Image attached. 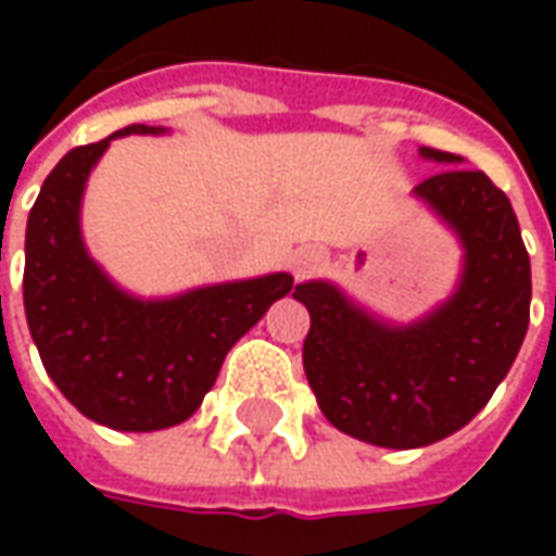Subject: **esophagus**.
Returning a JSON list of instances; mask_svg holds the SVG:
<instances>
[{
  "mask_svg": "<svg viewBox=\"0 0 556 556\" xmlns=\"http://www.w3.org/2000/svg\"><path fill=\"white\" fill-rule=\"evenodd\" d=\"M321 265H325V253H321L318 247H298V250L289 255V270L298 279L309 277V274H315Z\"/></svg>",
  "mask_w": 556,
  "mask_h": 556,
  "instance_id": "obj_1",
  "label": "esophagus"
}]
</instances>
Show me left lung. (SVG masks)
I'll return each instance as SVG.
<instances>
[{
	"instance_id": "obj_1",
	"label": "left lung",
	"mask_w": 556,
	"mask_h": 556,
	"mask_svg": "<svg viewBox=\"0 0 556 556\" xmlns=\"http://www.w3.org/2000/svg\"><path fill=\"white\" fill-rule=\"evenodd\" d=\"M419 157L450 166L417 184L414 199L462 247L455 289L402 325L330 279L294 286V301L309 309L303 369L318 408L339 431L387 450L465 429L506 378L530 325V255L506 193L450 151L419 148Z\"/></svg>"
}]
</instances>
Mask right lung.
I'll return each instance as SVG.
<instances>
[{
    "label": "right lung",
    "instance_id": "add662e5",
    "mask_svg": "<svg viewBox=\"0 0 556 556\" xmlns=\"http://www.w3.org/2000/svg\"><path fill=\"white\" fill-rule=\"evenodd\" d=\"M166 137L130 125L67 151L26 223L23 306L35 349L62 396L98 426L160 431L190 419L231 345L286 298V270L142 298L103 270L83 238V195L113 139Z\"/></svg>",
    "mask_w": 556,
    "mask_h": 556
}]
</instances>
